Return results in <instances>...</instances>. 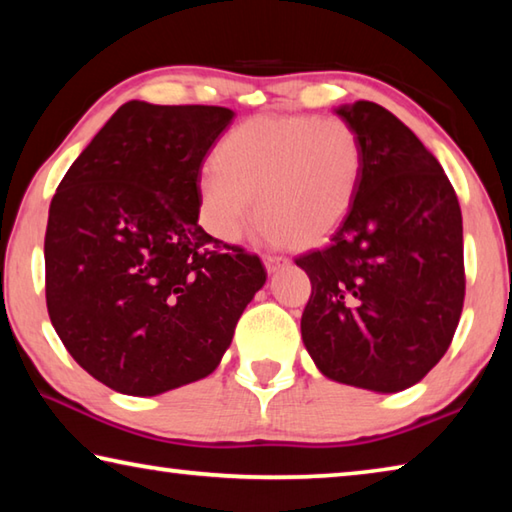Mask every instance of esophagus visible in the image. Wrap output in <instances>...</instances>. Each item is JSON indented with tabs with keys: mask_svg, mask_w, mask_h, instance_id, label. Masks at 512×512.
I'll return each mask as SVG.
<instances>
[{
	"mask_svg": "<svg viewBox=\"0 0 512 512\" xmlns=\"http://www.w3.org/2000/svg\"><path fill=\"white\" fill-rule=\"evenodd\" d=\"M264 264H266V271L268 273H275V271H280L282 266H287L289 259L282 257V255H266L264 257Z\"/></svg>",
	"mask_w": 512,
	"mask_h": 512,
	"instance_id": "1",
	"label": "esophagus"
}]
</instances>
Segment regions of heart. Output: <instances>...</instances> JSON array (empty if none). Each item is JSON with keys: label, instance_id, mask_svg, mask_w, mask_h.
Wrapping results in <instances>:
<instances>
[{"label": "heart", "instance_id": "obj_1", "mask_svg": "<svg viewBox=\"0 0 512 512\" xmlns=\"http://www.w3.org/2000/svg\"><path fill=\"white\" fill-rule=\"evenodd\" d=\"M361 171V137L345 119L253 117L223 137L201 171V221L237 244L259 205L264 239L318 244L352 210Z\"/></svg>", "mask_w": 512, "mask_h": 512}]
</instances>
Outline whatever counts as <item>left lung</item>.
<instances>
[{"label": "left lung", "instance_id": "left-lung-1", "mask_svg": "<svg viewBox=\"0 0 512 512\" xmlns=\"http://www.w3.org/2000/svg\"><path fill=\"white\" fill-rule=\"evenodd\" d=\"M363 144L357 198L327 246L296 257L311 296L300 332L339 384L397 393L454 339L465 298L463 216L440 162L372 101L334 110Z\"/></svg>", "mask_w": 512, "mask_h": 512}]
</instances>
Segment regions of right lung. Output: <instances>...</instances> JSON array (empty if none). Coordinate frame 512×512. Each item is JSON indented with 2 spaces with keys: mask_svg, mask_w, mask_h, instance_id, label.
Instances as JSON below:
<instances>
[{
  "mask_svg": "<svg viewBox=\"0 0 512 512\" xmlns=\"http://www.w3.org/2000/svg\"><path fill=\"white\" fill-rule=\"evenodd\" d=\"M235 112L128 101L60 180L47 311L83 370L151 397L210 375L266 268L198 225V178Z\"/></svg>",
  "mask_w": 512,
  "mask_h": 512,
  "instance_id": "obj_1",
  "label": "right lung"
}]
</instances>
